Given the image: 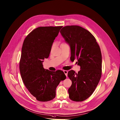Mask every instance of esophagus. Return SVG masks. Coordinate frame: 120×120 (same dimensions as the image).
<instances>
[{"label": "esophagus", "instance_id": "34e87169", "mask_svg": "<svg viewBox=\"0 0 120 120\" xmlns=\"http://www.w3.org/2000/svg\"><path fill=\"white\" fill-rule=\"evenodd\" d=\"M63 72H64V73L65 74V75H66V76H67V74H68V71H66V70H64L63 71Z\"/></svg>", "mask_w": 120, "mask_h": 120}]
</instances>
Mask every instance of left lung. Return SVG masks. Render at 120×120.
Listing matches in <instances>:
<instances>
[{
    "mask_svg": "<svg viewBox=\"0 0 120 120\" xmlns=\"http://www.w3.org/2000/svg\"><path fill=\"white\" fill-rule=\"evenodd\" d=\"M60 32L71 48V60L76 59L80 70L76 73L70 70L68 76L72 81L68 89L70 99L85 100L93 94L102 75L100 48L93 34L79 26L63 27Z\"/></svg>",
    "mask_w": 120,
    "mask_h": 120,
    "instance_id": "left-lung-1",
    "label": "left lung"
}]
</instances>
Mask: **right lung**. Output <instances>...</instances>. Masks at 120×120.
<instances>
[{
	"label": "right lung",
	"mask_w": 120,
	"mask_h": 120,
	"mask_svg": "<svg viewBox=\"0 0 120 120\" xmlns=\"http://www.w3.org/2000/svg\"><path fill=\"white\" fill-rule=\"evenodd\" d=\"M62 27H37L27 35L23 44L19 62L21 75L26 89L39 101L53 99L56 88L66 77L61 70L50 71L43 65Z\"/></svg>",
	"instance_id": "add662e5"
}]
</instances>
